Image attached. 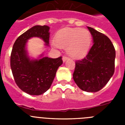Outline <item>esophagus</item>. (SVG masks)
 <instances>
[{
    "mask_svg": "<svg viewBox=\"0 0 125 125\" xmlns=\"http://www.w3.org/2000/svg\"><path fill=\"white\" fill-rule=\"evenodd\" d=\"M68 59H69V57H68L67 56H63V57H62V61H63V62L66 61L68 60Z\"/></svg>",
    "mask_w": 125,
    "mask_h": 125,
    "instance_id": "1",
    "label": "esophagus"
}]
</instances>
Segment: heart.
<instances>
[{"label": "heart", "mask_w": 125, "mask_h": 125, "mask_svg": "<svg viewBox=\"0 0 125 125\" xmlns=\"http://www.w3.org/2000/svg\"><path fill=\"white\" fill-rule=\"evenodd\" d=\"M55 42L58 47L67 49L71 57L78 58L86 54L89 50L91 34L86 29L65 28L56 34Z\"/></svg>", "instance_id": "1"}]
</instances>
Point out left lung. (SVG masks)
Wrapping results in <instances>:
<instances>
[{"label":"left lung","instance_id":"1","mask_svg":"<svg viewBox=\"0 0 125 125\" xmlns=\"http://www.w3.org/2000/svg\"><path fill=\"white\" fill-rule=\"evenodd\" d=\"M88 29L93 36V45L86 56L75 62L73 79L83 91L97 92L114 74L116 52L106 36L92 27Z\"/></svg>","mask_w":125,"mask_h":125}]
</instances>
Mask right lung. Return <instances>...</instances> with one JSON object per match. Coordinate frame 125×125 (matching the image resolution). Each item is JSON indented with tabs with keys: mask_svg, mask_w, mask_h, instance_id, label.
<instances>
[{
	"mask_svg": "<svg viewBox=\"0 0 125 125\" xmlns=\"http://www.w3.org/2000/svg\"><path fill=\"white\" fill-rule=\"evenodd\" d=\"M49 27L35 25L16 39L10 55V68L15 83L22 91L31 95H40L50 88L56 71L62 64V57L56 59L42 57L31 59L25 49L30 38L42 39L46 46L49 44Z\"/></svg>",
	"mask_w": 125,
	"mask_h": 125,
	"instance_id": "right-lung-1",
	"label": "right lung"
}]
</instances>
